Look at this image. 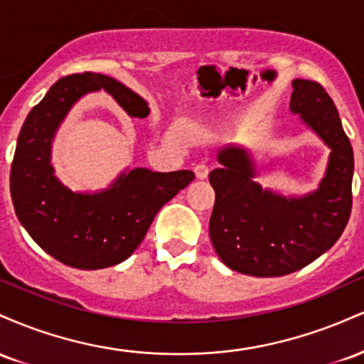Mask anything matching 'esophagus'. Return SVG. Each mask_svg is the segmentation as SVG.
I'll return each instance as SVG.
<instances>
[{"instance_id":"34e87169","label":"esophagus","mask_w":364,"mask_h":364,"mask_svg":"<svg viewBox=\"0 0 364 364\" xmlns=\"http://www.w3.org/2000/svg\"><path fill=\"white\" fill-rule=\"evenodd\" d=\"M193 171L198 179H205L208 176V166H205V164H196Z\"/></svg>"}]
</instances>
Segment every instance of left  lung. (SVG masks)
Masks as SVG:
<instances>
[{"label":"left lung","instance_id":"1","mask_svg":"<svg viewBox=\"0 0 364 364\" xmlns=\"http://www.w3.org/2000/svg\"><path fill=\"white\" fill-rule=\"evenodd\" d=\"M289 109L330 149L316 190L286 196L263 188L257 161L241 145L220 149V166L208 174L212 246L224 265L253 277H281L316 260L339 240L353 207L354 156L336 104L320 83L296 78Z\"/></svg>","mask_w":364,"mask_h":364}]
</instances>
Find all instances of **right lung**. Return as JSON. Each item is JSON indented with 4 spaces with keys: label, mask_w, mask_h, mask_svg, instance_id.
Returning a JSON list of instances; mask_svg holds the SVG:
<instances>
[{
    "label": "right lung",
    "mask_w": 364,
    "mask_h": 364,
    "mask_svg": "<svg viewBox=\"0 0 364 364\" xmlns=\"http://www.w3.org/2000/svg\"><path fill=\"white\" fill-rule=\"evenodd\" d=\"M104 90L132 118H147L149 104L127 85L99 73L61 78L28 112L10 173L15 214L25 231L58 262L82 270L118 265L141 243L154 217L195 179L191 171L124 169L99 191H72L54 174L53 140L83 95Z\"/></svg>",
    "instance_id": "right-lung-1"
}]
</instances>
